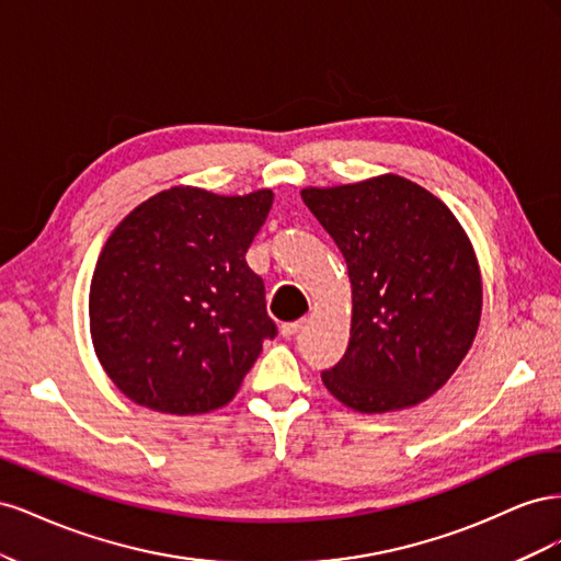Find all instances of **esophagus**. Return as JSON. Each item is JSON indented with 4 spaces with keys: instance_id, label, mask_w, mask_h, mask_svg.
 <instances>
[{
    "instance_id": "34e87169",
    "label": "esophagus",
    "mask_w": 561,
    "mask_h": 561,
    "mask_svg": "<svg viewBox=\"0 0 561 561\" xmlns=\"http://www.w3.org/2000/svg\"><path fill=\"white\" fill-rule=\"evenodd\" d=\"M304 328V320H295V322H283L280 325V334L285 336V339H290V336H295L299 330Z\"/></svg>"
}]
</instances>
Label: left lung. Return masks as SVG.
Listing matches in <instances>:
<instances>
[{
	"mask_svg": "<svg viewBox=\"0 0 561 561\" xmlns=\"http://www.w3.org/2000/svg\"><path fill=\"white\" fill-rule=\"evenodd\" d=\"M304 203L342 250L353 287L344 358L320 371L355 412L414 407L443 388L472 346L482 280L472 245L443 201L383 175Z\"/></svg>",
	"mask_w": 561,
	"mask_h": 561,
	"instance_id": "obj_1",
	"label": "left lung"
}]
</instances>
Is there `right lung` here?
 I'll use <instances>...</instances> for the list:
<instances>
[{
    "mask_svg": "<svg viewBox=\"0 0 561 561\" xmlns=\"http://www.w3.org/2000/svg\"><path fill=\"white\" fill-rule=\"evenodd\" d=\"M271 203L268 190L173 186L112 231L91 280V336L133 402L163 414L217 410L278 334L264 280L245 262Z\"/></svg>",
    "mask_w": 561,
    "mask_h": 561,
    "instance_id": "add662e5",
    "label": "right lung"
}]
</instances>
